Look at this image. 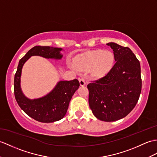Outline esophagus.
I'll return each instance as SVG.
<instances>
[{"label":"esophagus","mask_w":157,"mask_h":157,"mask_svg":"<svg viewBox=\"0 0 157 157\" xmlns=\"http://www.w3.org/2000/svg\"><path fill=\"white\" fill-rule=\"evenodd\" d=\"M79 84L81 86H85L86 84L84 78H80L79 79Z\"/></svg>","instance_id":"obj_1"}]
</instances>
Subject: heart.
<instances>
[{
  "label": "heart",
  "instance_id": "obj_1",
  "mask_svg": "<svg viewBox=\"0 0 157 157\" xmlns=\"http://www.w3.org/2000/svg\"><path fill=\"white\" fill-rule=\"evenodd\" d=\"M114 63V56L108 50H96L76 57L75 67L79 71L91 70L94 78H101L110 71Z\"/></svg>",
  "mask_w": 157,
  "mask_h": 157
}]
</instances>
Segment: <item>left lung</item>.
I'll return each instance as SVG.
<instances>
[{
  "label": "left lung",
  "instance_id": "8db88e82",
  "mask_svg": "<svg viewBox=\"0 0 157 157\" xmlns=\"http://www.w3.org/2000/svg\"><path fill=\"white\" fill-rule=\"evenodd\" d=\"M116 63L104 78L87 85L89 105L101 121L124 118L135 107L142 88L140 64L127 47L110 42Z\"/></svg>",
  "mask_w": 157,
  "mask_h": 157
}]
</instances>
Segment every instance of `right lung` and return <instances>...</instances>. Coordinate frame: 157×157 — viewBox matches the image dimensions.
Wrapping results in <instances>:
<instances>
[{
    "instance_id": "1",
    "label": "right lung",
    "mask_w": 157,
    "mask_h": 157,
    "mask_svg": "<svg viewBox=\"0 0 157 157\" xmlns=\"http://www.w3.org/2000/svg\"><path fill=\"white\" fill-rule=\"evenodd\" d=\"M62 48L49 46L33 47L20 59L14 79V93L20 108L31 118L37 121L50 123L60 120L66 114L71 98L78 90L79 83L78 79L58 82L54 88L45 96L30 99L25 96L21 87L22 69L32 56H41L46 59L59 60L63 55Z\"/></svg>"
}]
</instances>
